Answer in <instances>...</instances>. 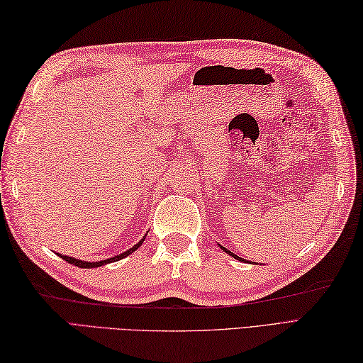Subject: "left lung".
<instances>
[{"label": "left lung", "instance_id": "obj_1", "mask_svg": "<svg viewBox=\"0 0 363 363\" xmlns=\"http://www.w3.org/2000/svg\"><path fill=\"white\" fill-rule=\"evenodd\" d=\"M220 248L223 250V251H225V252H228V254H230V256H233V257H235V259H238V260H242L240 257H238V256H235V254H233V252H230V251H228L226 248H225V246H220Z\"/></svg>", "mask_w": 363, "mask_h": 363}]
</instances>
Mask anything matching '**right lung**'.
Listing matches in <instances>:
<instances>
[{
  "label": "right lung",
  "instance_id": "1",
  "mask_svg": "<svg viewBox=\"0 0 363 363\" xmlns=\"http://www.w3.org/2000/svg\"><path fill=\"white\" fill-rule=\"evenodd\" d=\"M143 240L145 238H142L140 242H138L137 245H134L133 248L130 250H128V251H125V252H121V254H118V256H115V257H111V259H106V260H99V262H84V260H78V259H74V257H68V256H64V254H59L60 257H62L65 262H68V264H72V265H76V267H81V268H95V267H101V265H106V264H111V262H115V260H120V259H123V257H126V256H129L130 252H134L138 246H140L142 243H143Z\"/></svg>",
  "mask_w": 363,
  "mask_h": 363
}]
</instances>
